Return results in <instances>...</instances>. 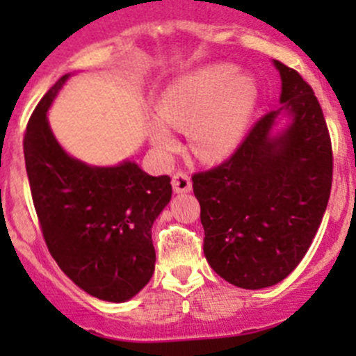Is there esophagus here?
Returning <instances> with one entry per match:
<instances>
[{"label":"esophagus","instance_id":"1","mask_svg":"<svg viewBox=\"0 0 356 356\" xmlns=\"http://www.w3.org/2000/svg\"><path fill=\"white\" fill-rule=\"evenodd\" d=\"M172 188L175 193H188L191 191V179L186 172L179 170L172 175Z\"/></svg>","mask_w":356,"mask_h":356}]
</instances>
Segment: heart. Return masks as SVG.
I'll use <instances>...</instances> for the list:
<instances>
[{"label": "heart", "mask_w": 356, "mask_h": 356, "mask_svg": "<svg viewBox=\"0 0 356 356\" xmlns=\"http://www.w3.org/2000/svg\"><path fill=\"white\" fill-rule=\"evenodd\" d=\"M258 88L231 63H213L175 79L156 102L149 122L153 148L161 155L177 148L170 127L188 131L193 153L203 161L229 156L241 145L257 108Z\"/></svg>", "instance_id": "1"}]
</instances>
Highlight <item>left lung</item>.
Returning <instances> with one entry per match:
<instances>
[{
	"instance_id": "1",
	"label": "left lung",
	"mask_w": 356,
	"mask_h": 356,
	"mask_svg": "<svg viewBox=\"0 0 356 356\" xmlns=\"http://www.w3.org/2000/svg\"><path fill=\"white\" fill-rule=\"evenodd\" d=\"M277 110L253 125L234 155L193 175L210 267L231 284L261 289L298 267L318 231L332 186V148L314 89L274 60ZM284 114V131L271 132Z\"/></svg>"
}]
</instances>
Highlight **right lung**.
<instances>
[{
	"label": "right lung",
	"mask_w": 356,
	"mask_h": 356,
	"mask_svg": "<svg viewBox=\"0 0 356 356\" xmlns=\"http://www.w3.org/2000/svg\"><path fill=\"white\" fill-rule=\"evenodd\" d=\"M70 74L42 96L24 136V156L42 238L58 267L103 301L131 300L155 272L153 222L172 198L168 175L125 160L92 167L72 158L46 113Z\"/></svg>",
	"instance_id": "obj_1"
}]
</instances>
